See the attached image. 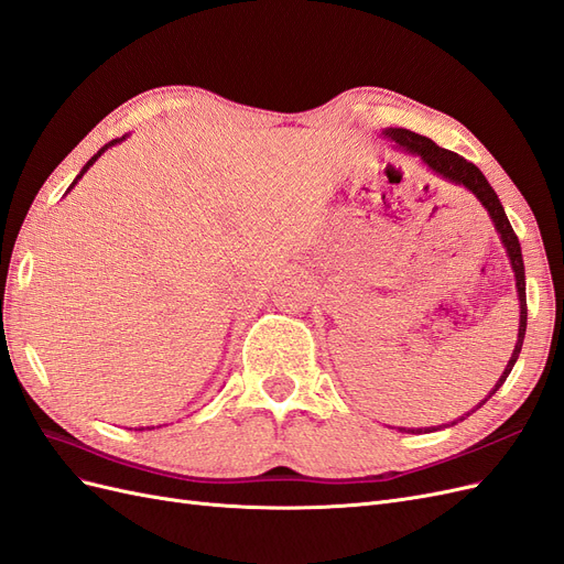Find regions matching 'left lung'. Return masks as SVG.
Instances as JSON below:
<instances>
[{
  "label": "left lung",
  "instance_id": "obj_1",
  "mask_svg": "<svg viewBox=\"0 0 564 564\" xmlns=\"http://www.w3.org/2000/svg\"><path fill=\"white\" fill-rule=\"evenodd\" d=\"M386 139L395 141V145H400V150H404L406 155H416L425 166L431 169L433 174H437L440 178H447L449 183H456V185H464L466 191H470L477 199L482 202V207L489 212L491 220H494V228H497L501 242L506 247V253L510 259V265H513V272H516V286H518V299H520V327H518V340H516V350L513 355H510V360L501 373V379L497 381V386L491 388L489 395L477 404L475 409H480L494 392H497L503 381L508 379V373L513 371L516 362H518V355L522 350V340H524V332H527V299H524V263H522V251H520V242H518V235L513 232V226H510V220L506 218V212L501 207V199L499 195L494 193V187L489 185V181L485 178V174L477 169L473 162L464 160L460 155H456V152L452 150H445L440 148L435 141L425 139V135L421 133H414L409 129H402V127H390L383 131ZM473 409V412H475ZM468 414H464L460 419L452 421V423H445V425H433V429H419L416 433H431V431H440V429H447V425H456L458 421H464ZM404 431V429H400ZM414 433V431H412Z\"/></svg>",
  "mask_w": 564,
  "mask_h": 564
}]
</instances>
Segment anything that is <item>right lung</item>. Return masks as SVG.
I'll list each match as a JSON object with an SVG mask.
<instances>
[{
    "instance_id": "1",
    "label": "right lung",
    "mask_w": 564,
    "mask_h": 564,
    "mask_svg": "<svg viewBox=\"0 0 564 564\" xmlns=\"http://www.w3.org/2000/svg\"><path fill=\"white\" fill-rule=\"evenodd\" d=\"M127 135H129V133H124V135H119V139H112V141H110V143H106V145H104V148H100V150H98V152H96V155H94V158H91V160H89V162H87V164H84V166H82V172H79V174H77V178H75V181H73V185H70V187H75V185H77V181H79V178H82V176H84V174H87V169H89V166H91V164H94V162H96V160H98V158H100V155H104V152H106V150H108V148H110V145H117V143H122V141H124V139H127ZM70 187H67V191H65V195H67V193H70ZM150 429H155V425H145V429H139V431H150ZM158 429H160V425H158Z\"/></svg>"
}]
</instances>
